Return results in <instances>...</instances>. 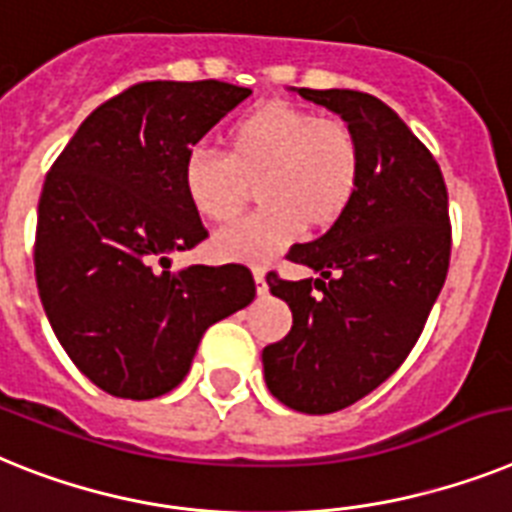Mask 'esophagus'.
Instances as JSON below:
<instances>
[{
  "label": "esophagus",
  "mask_w": 512,
  "mask_h": 512,
  "mask_svg": "<svg viewBox=\"0 0 512 512\" xmlns=\"http://www.w3.org/2000/svg\"><path fill=\"white\" fill-rule=\"evenodd\" d=\"M252 276H255L257 294H268V283H265V268L255 265V268H252Z\"/></svg>",
  "instance_id": "obj_1"
}]
</instances>
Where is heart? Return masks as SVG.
<instances>
[{
	"instance_id": "obj_1",
	"label": "heart",
	"mask_w": 512,
	"mask_h": 512,
	"mask_svg": "<svg viewBox=\"0 0 512 512\" xmlns=\"http://www.w3.org/2000/svg\"><path fill=\"white\" fill-rule=\"evenodd\" d=\"M362 145L343 119L286 101L257 103L223 132V156L197 148L184 158L182 187L205 221L226 223L257 184L260 213L216 236V255L268 263L304 229H328L354 200Z\"/></svg>"
}]
</instances>
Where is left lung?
<instances>
[{
  "instance_id": "left-lung-1",
  "label": "left lung",
  "mask_w": 512,
  "mask_h": 512,
  "mask_svg": "<svg viewBox=\"0 0 512 512\" xmlns=\"http://www.w3.org/2000/svg\"><path fill=\"white\" fill-rule=\"evenodd\" d=\"M341 114L362 145L354 200L289 260L320 278L283 281L289 336L263 349L268 390L302 414H333L382 385L406 362L450 265L448 187L435 156L380 98L359 90L299 88Z\"/></svg>"
}]
</instances>
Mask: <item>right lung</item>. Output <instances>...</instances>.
<instances>
[{"label":"right lung","mask_w":512,"mask_h":512,"mask_svg":"<svg viewBox=\"0 0 512 512\" xmlns=\"http://www.w3.org/2000/svg\"><path fill=\"white\" fill-rule=\"evenodd\" d=\"M252 90L153 80L101 103L46 174L38 296L75 367L117 398L148 401L190 372L213 322L255 299L244 265L169 270L208 236L184 195L192 145Z\"/></svg>","instance_id":"1"}]
</instances>
